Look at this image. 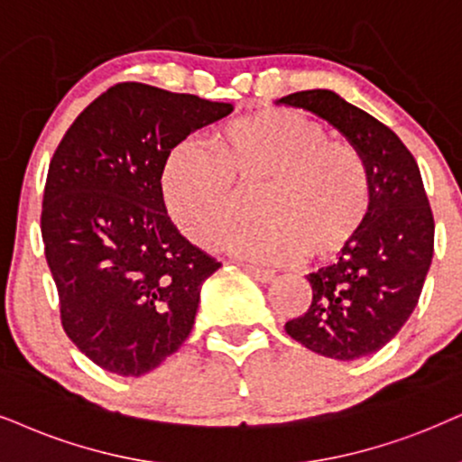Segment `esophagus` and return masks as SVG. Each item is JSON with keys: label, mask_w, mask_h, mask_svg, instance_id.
Returning <instances> with one entry per match:
<instances>
[{"label": "esophagus", "mask_w": 462, "mask_h": 462, "mask_svg": "<svg viewBox=\"0 0 462 462\" xmlns=\"http://www.w3.org/2000/svg\"><path fill=\"white\" fill-rule=\"evenodd\" d=\"M245 271H247L251 277H255L262 283H268V282H273V279H274V273L268 271V268H260V266L247 264V266H245Z\"/></svg>", "instance_id": "obj_1"}]
</instances>
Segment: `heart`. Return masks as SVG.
<instances>
[{
    "mask_svg": "<svg viewBox=\"0 0 462 462\" xmlns=\"http://www.w3.org/2000/svg\"><path fill=\"white\" fill-rule=\"evenodd\" d=\"M163 157V207L191 241L211 247L237 214V189L263 185L260 222L219 245L245 258L283 264L307 254L330 262L358 241L371 207V177L354 147L332 143L322 124L294 110H262L232 121L213 140Z\"/></svg>",
    "mask_w": 462,
    "mask_h": 462,
    "instance_id": "1",
    "label": "heart"
}]
</instances>
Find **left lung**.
Instances as JSON below:
<instances>
[{
    "label": "left lung",
    "instance_id": "left-lung-1",
    "mask_svg": "<svg viewBox=\"0 0 462 462\" xmlns=\"http://www.w3.org/2000/svg\"><path fill=\"white\" fill-rule=\"evenodd\" d=\"M277 102L337 127L371 177V207L358 241L337 264L307 274L311 305L285 332L326 358L371 356L410 319L433 262L435 219L420 168L388 125L335 91H299Z\"/></svg>",
    "mask_w": 462,
    "mask_h": 462
}]
</instances>
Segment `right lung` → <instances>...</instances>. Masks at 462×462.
Instances as JSON below:
<instances>
[{
	"instance_id": "add662e5",
	"label": "right lung",
	"mask_w": 462,
	"mask_h": 462,
	"mask_svg": "<svg viewBox=\"0 0 462 462\" xmlns=\"http://www.w3.org/2000/svg\"><path fill=\"white\" fill-rule=\"evenodd\" d=\"M232 104L143 83L110 87L52 155L44 255L69 341L104 371L140 377L183 346L202 283L221 266L180 236L160 189L163 157Z\"/></svg>"
}]
</instances>
